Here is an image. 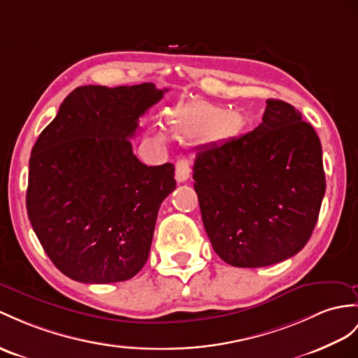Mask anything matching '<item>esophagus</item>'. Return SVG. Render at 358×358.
<instances>
[{"mask_svg":"<svg viewBox=\"0 0 358 358\" xmlns=\"http://www.w3.org/2000/svg\"><path fill=\"white\" fill-rule=\"evenodd\" d=\"M189 162L187 159H178L176 162V180L178 182H185L189 178Z\"/></svg>","mask_w":358,"mask_h":358,"instance_id":"1","label":"esophagus"}]
</instances>
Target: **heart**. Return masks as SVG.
Returning <instances> with one entry per match:
<instances>
[{"instance_id":"heart-1","label":"heart","mask_w":358,"mask_h":358,"mask_svg":"<svg viewBox=\"0 0 358 358\" xmlns=\"http://www.w3.org/2000/svg\"><path fill=\"white\" fill-rule=\"evenodd\" d=\"M173 124L182 134L206 132L222 138L232 135L241 124L237 112L223 110L214 103L199 100L179 109L173 117Z\"/></svg>"}]
</instances>
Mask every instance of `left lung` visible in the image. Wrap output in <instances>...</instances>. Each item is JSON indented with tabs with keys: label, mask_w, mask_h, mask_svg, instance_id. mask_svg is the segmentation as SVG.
<instances>
[{
	"label": "left lung",
	"mask_w": 358,
	"mask_h": 358,
	"mask_svg": "<svg viewBox=\"0 0 358 358\" xmlns=\"http://www.w3.org/2000/svg\"><path fill=\"white\" fill-rule=\"evenodd\" d=\"M193 179L205 231L224 263H281L307 245L317 222L320 139L292 104L268 99L252 132L197 150Z\"/></svg>",
	"instance_id": "obj_1"
}]
</instances>
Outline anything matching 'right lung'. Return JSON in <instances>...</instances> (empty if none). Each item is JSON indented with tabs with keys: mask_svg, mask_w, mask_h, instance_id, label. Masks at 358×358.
<instances>
[{
	"mask_svg": "<svg viewBox=\"0 0 358 358\" xmlns=\"http://www.w3.org/2000/svg\"><path fill=\"white\" fill-rule=\"evenodd\" d=\"M167 90L78 86L42 130L29 162V220L53 264L74 281H127L145 264L174 165L147 167L130 138Z\"/></svg>",
	"mask_w": 358,
	"mask_h": 358,
	"instance_id": "obj_1",
	"label": "right lung"
}]
</instances>
